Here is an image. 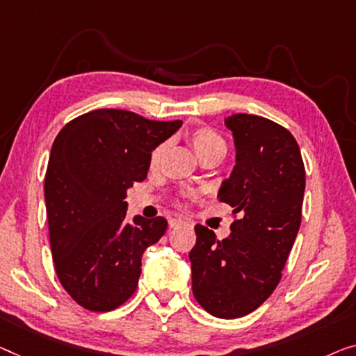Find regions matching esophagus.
Segmentation results:
<instances>
[{"label":"esophagus","mask_w":356,"mask_h":356,"mask_svg":"<svg viewBox=\"0 0 356 356\" xmlns=\"http://www.w3.org/2000/svg\"><path fill=\"white\" fill-rule=\"evenodd\" d=\"M169 225H171V229H179V227L190 225V222L182 219V217H174V219L169 220Z\"/></svg>","instance_id":"obj_1"}]
</instances>
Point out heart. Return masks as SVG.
I'll list each match as a JSON object with an SVG mask.
<instances>
[{
    "label": "heart",
    "instance_id": "1",
    "mask_svg": "<svg viewBox=\"0 0 356 356\" xmlns=\"http://www.w3.org/2000/svg\"><path fill=\"white\" fill-rule=\"evenodd\" d=\"M188 142L200 160H204V158L208 156L224 158L227 153L225 139L219 134V132L212 129V127L204 126L198 127V129H193L188 134ZM164 150H166V144H160L153 148V152L150 153V160H148V166H150V169H156L160 166Z\"/></svg>",
    "mask_w": 356,
    "mask_h": 356
}]
</instances>
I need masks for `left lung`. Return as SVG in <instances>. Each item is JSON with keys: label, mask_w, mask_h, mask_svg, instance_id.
<instances>
[{"label": "left lung", "mask_w": 356, "mask_h": 356, "mask_svg": "<svg viewBox=\"0 0 356 356\" xmlns=\"http://www.w3.org/2000/svg\"><path fill=\"white\" fill-rule=\"evenodd\" d=\"M236 163L219 198L240 214L230 236L196 225L190 251L195 299L217 318H240L261 307L281 280L302 219L305 168L288 129L264 116L236 113L225 120Z\"/></svg>", "instance_id": "8db88e82"}]
</instances>
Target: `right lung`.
<instances>
[{
	"instance_id": "add662e5",
	"label": "right lung",
	"mask_w": 356,
	"mask_h": 356,
	"mask_svg": "<svg viewBox=\"0 0 356 356\" xmlns=\"http://www.w3.org/2000/svg\"><path fill=\"white\" fill-rule=\"evenodd\" d=\"M180 126L100 108L57 134L44 177L52 261L63 289L84 309L115 310L136 293L142 254L168 220L126 222V192L147 177L153 148Z\"/></svg>"
}]
</instances>
